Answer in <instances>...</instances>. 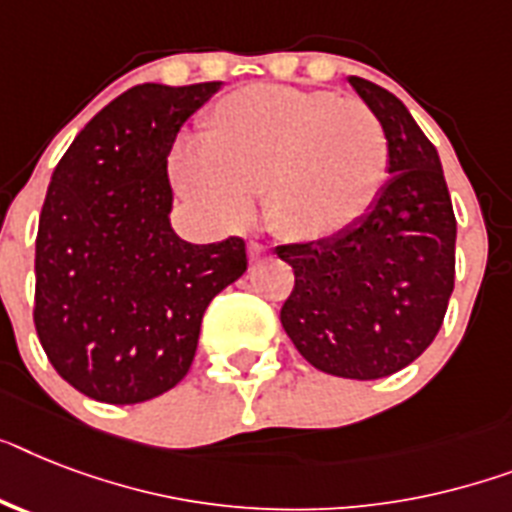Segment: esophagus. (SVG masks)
Returning a JSON list of instances; mask_svg holds the SVG:
<instances>
[{
	"label": "esophagus",
	"mask_w": 512,
	"mask_h": 512,
	"mask_svg": "<svg viewBox=\"0 0 512 512\" xmlns=\"http://www.w3.org/2000/svg\"><path fill=\"white\" fill-rule=\"evenodd\" d=\"M264 256H269V248L261 246V243H253V240H251V243H248V259L261 261Z\"/></svg>",
	"instance_id": "1"
}]
</instances>
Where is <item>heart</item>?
Returning <instances> with one entry per match:
<instances>
[{
	"label": "heart",
	"instance_id": "obj_1",
	"mask_svg": "<svg viewBox=\"0 0 512 512\" xmlns=\"http://www.w3.org/2000/svg\"><path fill=\"white\" fill-rule=\"evenodd\" d=\"M177 193L222 225H243L264 193L274 232L298 243L361 222L390 177V141L369 107L329 91L246 86L170 156Z\"/></svg>",
	"mask_w": 512,
	"mask_h": 512
}]
</instances>
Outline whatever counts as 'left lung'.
Listing matches in <instances>:
<instances>
[{
  "label": "left lung",
  "mask_w": 512,
  "mask_h": 512,
  "mask_svg": "<svg viewBox=\"0 0 512 512\" xmlns=\"http://www.w3.org/2000/svg\"><path fill=\"white\" fill-rule=\"evenodd\" d=\"M390 141V180L361 222L335 238L280 246L295 287L280 322L324 374L382 379L437 337L455 285V214L437 149L403 101L350 75Z\"/></svg>",
  "instance_id": "1"
}]
</instances>
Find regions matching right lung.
Wrapping results in <instances>:
<instances>
[{"label": "right lung", "instance_id": "add662e5", "mask_svg": "<svg viewBox=\"0 0 512 512\" xmlns=\"http://www.w3.org/2000/svg\"><path fill=\"white\" fill-rule=\"evenodd\" d=\"M222 80L128 88L54 167L36 235L38 340L99 403L159 398L188 374L206 306L248 269L246 243L172 230L167 156Z\"/></svg>", "mask_w": 512, "mask_h": 512}]
</instances>
